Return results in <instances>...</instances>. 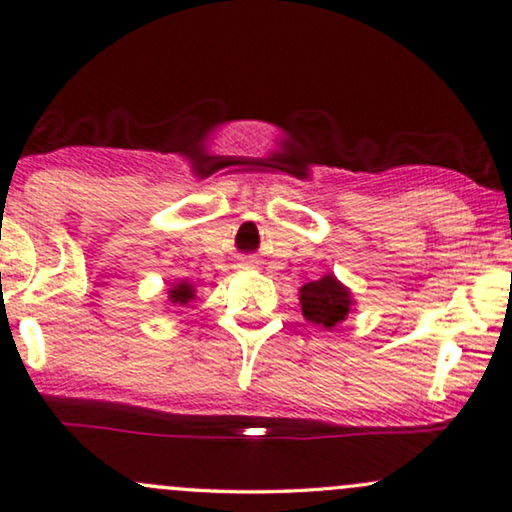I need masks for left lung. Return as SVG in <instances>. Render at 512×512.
I'll list each match as a JSON object with an SVG mask.
<instances>
[{
  "label": "left lung",
  "instance_id": "1",
  "mask_svg": "<svg viewBox=\"0 0 512 512\" xmlns=\"http://www.w3.org/2000/svg\"><path fill=\"white\" fill-rule=\"evenodd\" d=\"M300 305L309 323L323 325L328 330L346 318L351 309V293L332 274H325L323 279L309 281L300 288Z\"/></svg>",
  "mask_w": 512,
  "mask_h": 512
}]
</instances>
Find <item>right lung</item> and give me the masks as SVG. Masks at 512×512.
I'll list each match as a JSON object with an SVG mask.
<instances>
[{
	"label": "right lung",
	"mask_w": 512,
	"mask_h": 512,
	"mask_svg": "<svg viewBox=\"0 0 512 512\" xmlns=\"http://www.w3.org/2000/svg\"><path fill=\"white\" fill-rule=\"evenodd\" d=\"M168 300L173 302L175 307H184L187 302L194 300V286L187 284V281H182V284H175L168 291Z\"/></svg>",
	"instance_id": "add662e5"
}]
</instances>
